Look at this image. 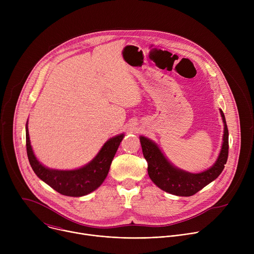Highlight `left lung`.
Returning a JSON list of instances; mask_svg holds the SVG:
<instances>
[{
	"instance_id": "8db88e82",
	"label": "left lung",
	"mask_w": 254,
	"mask_h": 254,
	"mask_svg": "<svg viewBox=\"0 0 254 254\" xmlns=\"http://www.w3.org/2000/svg\"><path fill=\"white\" fill-rule=\"evenodd\" d=\"M220 113L224 123L221 152L210 169L199 174H191L175 168L168 162L155 142L144 136L139 137L143 157L148 162V174L159 188L173 195L188 197L199 192L221 174L228 159L229 133L224 114L221 110Z\"/></svg>"
}]
</instances>
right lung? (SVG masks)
<instances>
[{
  "label": "right lung",
  "mask_w": 254,
  "mask_h": 254,
  "mask_svg": "<svg viewBox=\"0 0 254 254\" xmlns=\"http://www.w3.org/2000/svg\"><path fill=\"white\" fill-rule=\"evenodd\" d=\"M123 138L124 134H120L108 139L97 156L89 164L80 169L71 171L51 170L38 162L33 154L26 125L27 155L33 171L55 191L70 197L87 195L102 184Z\"/></svg>",
  "instance_id": "right-lung-1"
}]
</instances>
